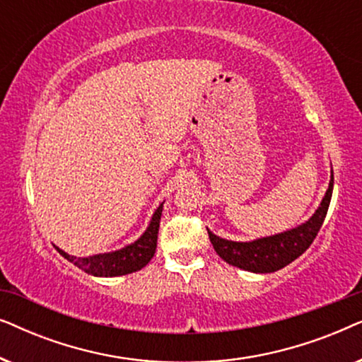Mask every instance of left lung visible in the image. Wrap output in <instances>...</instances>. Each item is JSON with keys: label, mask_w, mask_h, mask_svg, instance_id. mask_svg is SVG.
<instances>
[{"label": "left lung", "mask_w": 362, "mask_h": 362, "mask_svg": "<svg viewBox=\"0 0 362 362\" xmlns=\"http://www.w3.org/2000/svg\"><path fill=\"white\" fill-rule=\"evenodd\" d=\"M333 182L334 177L333 171H331L328 191L321 199L315 214L308 221H305L303 224L296 226L290 230L280 232V234L260 237V239L249 242L222 239V237L212 234L207 229L212 247H214L217 255L222 260L227 262L229 265L237 267V269L254 272V274H272V272L284 269L295 259H298L311 245L315 237L318 235L331 202Z\"/></svg>", "instance_id": "1"}]
</instances>
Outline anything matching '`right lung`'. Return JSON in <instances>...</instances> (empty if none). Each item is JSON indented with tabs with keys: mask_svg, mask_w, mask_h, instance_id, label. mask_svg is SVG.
<instances>
[{
	"mask_svg": "<svg viewBox=\"0 0 362 362\" xmlns=\"http://www.w3.org/2000/svg\"><path fill=\"white\" fill-rule=\"evenodd\" d=\"M163 212V202L153 212L150 224L146 230L138 237L135 242L128 244L122 249L105 252V254L88 255V257H74L69 255L56 247L64 259L72 262L74 265L93 276H120L128 275L133 272L141 270L143 267L148 265V262L153 259L156 252L158 242V230H160V221Z\"/></svg>",
	"mask_w": 362,
	"mask_h": 362,
	"instance_id": "add662e5",
	"label": "right lung"
}]
</instances>
